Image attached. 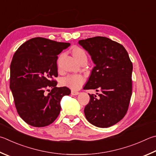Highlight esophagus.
Instances as JSON below:
<instances>
[{"label": "esophagus", "instance_id": "34e87169", "mask_svg": "<svg viewBox=\"0 0 156 156\" xmlns=\"http://www.w3.org/2000/svg\"><path fill=\"white\" fill-rule=\"evenodd\" d=\"M72 95H77L79 94V92L78 91H76V90H72Z\"/></svg>", "mask_w": 156, "mask_h": 156}]
</instances>
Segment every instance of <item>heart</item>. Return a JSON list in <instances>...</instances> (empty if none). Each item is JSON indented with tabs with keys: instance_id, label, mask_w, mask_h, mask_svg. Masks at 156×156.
Listing matches in <instances>:
<instances>
[{
	"instance_id": "obj_1",
	"label": "heart",
	"mask_w": 156,
	"mask_h": 156,
	"mask_svg": "<svg viewBox=\"0 0 156 156\" xmlns=\"http://www.w3.org/2000/svg\"><path fill=\"white\" fill-rule=\"evenodd\" d=\"M72 54L78 61L83 56H87L85 52L80 48H75L72 51ZM84 82L85 78L83 76L80 74H69L61 78V84L73 90H78L83 85Z\"/></svg>"
}]
</instances>
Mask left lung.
Here are the masks:
<instances>
[{
    "mask_svg": "<svg viewBox=\"0 0 156 156\" xmlns=\"http://www.w3.org/2000/svg\"><path fill=\"white\" fill-rule=\"evenodd\" d=\"M78 44L91 56L95 66L84 89L89 94L84 112L87 121L98 127H108L121 121L128 109L132 96V63L122 45L105 37L83 39Z\"/></svg>",
    "mask_w": 156,
    "mask_h": 156,
    "instance_id": "8db88e82",
    "label": "left lung"
}]
</instances>
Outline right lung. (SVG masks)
<instances>
[{
	"label": "right lung",
	"mask_w": 156,
	"mask_h": 156,
	"mask_svg": "<svg viewBox=\"0 0 156 156\" xmlns=\"http://www.w3.org/2000/svg\"><path fill=\"white\" fill-rule=\"evenodd\" d=\"M69 43L35 37L16 51L10 66V84L17 112L33 127H45L55 121L61 111L60 101L70 94L66 87H56L58 56ZM52 89L48 95L44 93Z\"/></svg>",
	"instance_id": "right-lung-1"
}]
</instances>
